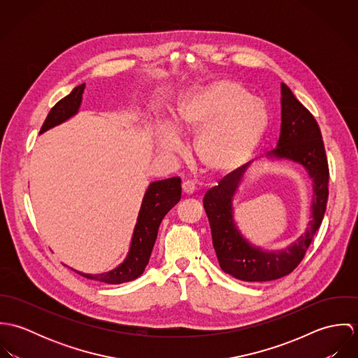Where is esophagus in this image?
Returning <instances> with one entry per match:
<instances>
[{
    "label": "esophagus",
    "instance_id": "1",
    "mask_svg": "<svg viewBox=\"0 0 358 358\" xmlns=\"http://www.w3.org/2000/svg\"><path fill=\"white\" fill-rule=\"evenodd\" d=\"M182 190H183L185 194L189 196V194H193L196 192V186H194V183L192 180H185L182 183Z\"/></svg>",
    "mask_w": 358,
    "mask_h": 358
}]
</instances>
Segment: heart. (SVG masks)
I'll return each mask as SVG.
<instances>
[{
    "label": "heart",
    "mask_w": 358,
    "mask_h": 358,
    "mask_svg": "<svg viewBox=\"0 0 358 358\" xmlns=\"http://www.w3.org/2000/svg\"><path fill=\"white\" fill-rule=\"evenodd\" d=\"M268 127L264 103L251 96L240 83L220 80L209 84L179 103L175 129L182 135H197L194 153L212 173H230L255 153ZM161 148L179 153L180 139L173 129H165Z\"/></svg>",
    "instance_id": "1"
}]
</instances>
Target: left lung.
<instances>
[{"instance_id":"left-lung-1","label":"left lung","mask_w":358,"mask_h":358,"mask_svg":"<svg viewBox=\"0 0 358 358\" xmlns=\"http://www.w3.org/2000/svg\"><path fill=\"white\" fill-rule=\"evenodd\" d=\"M281 94L280 141L277 149L268 154L302 164L314 182L313 219L306 233L278 252H264L243 238L233 220L231 199L247 164L223 176L217 186L205 193V212L219 266L224 273L248 282L277 280L298 267L321 226L328 201L329 168L318 124L285 84H281Z\"/></svg>"}]
</instances>
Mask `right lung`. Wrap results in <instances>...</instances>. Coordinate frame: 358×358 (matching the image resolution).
<instances>
[{
    "mask_svg": "<svg viewBox=\"0 0 358 358\" xmlns=\"http://www.w3.org/2000/svg\"><path fill=\"white\" fill-rule=\"evenodd\" d=\"M84 90L85 84H81L76 87L67 96L56 103L47 115L40 134L74 115L81 104ZM180 194V178L178 176L152 183L141 206L127 259L118 267L108 273L96 275L84 274L80 271L77 273L85 278L96 280L106 284H122L138 278L145 271V267L149 263L161 220L171 210V208L179 203Z\"/></svg>",
    "mask_w": 358,
    "mask_h": 358,
    "instance_id": "obj_1",
    "label": "right lung"
}]
</instances>
